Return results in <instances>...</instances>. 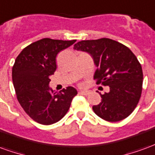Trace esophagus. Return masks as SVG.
<instances>
[{
    "mask_svg": "<svg viewBox=\"0 0 155 155\" xmlns=\"http://www.w3.org/2000/svg\"><path fill=\"white\" fill-rule=\"evenodd\" d=\"M90 93H91V92L88 91H81L79 92V94H82V95H88Z\"/></svg>",
    "mask_w": 155,
    "mask_h": 155,
    "instance_id": "1",
    "label": "esophagus"
}]
</instances>
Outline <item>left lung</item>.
<instances>
[{
	"instance_id": "left-lung-1",
	"label": "left lung",
	"mask_w": 155,
	"mask_h": 155,
	"mask_svg": "<svg viewBox=\"0 0 155 155\" xmlns=\"http://www.w3.org/2000/svg\"><path fill=\"white\" fill-rule=\"evenodd\" d=\"M74 49L91 54L97 66L96 84L110 87L109 93L101 94V103L93 106L94 113L110 122L127 118L136 108L143 89V71L135 54L109 38L79 41Z\"/></svg>"
}]
</instances>
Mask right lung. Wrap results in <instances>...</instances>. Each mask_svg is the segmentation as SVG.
Here are the masks:
<instances>
[{"instance_id": "1", "label": "right lung", "mask_w": 155, "mask_h": 155, "mask_svg": "<svg viewBox=\"0 0 155 155\" xmlns=\"http://www.w3.org/2000/svg\"><path fill=\"white\" fill-rule=\"evenodd\" d=\"M44 38L24 48L12 67L16 97L26 114L41 124L56 123L66 114L77 94L68 86L59 93L50 92L49 76L56 70V55L75 42Z\"/></svg>"}]
</instances>
